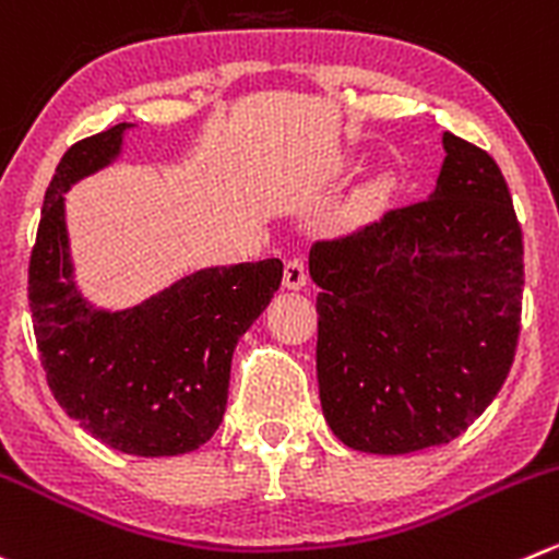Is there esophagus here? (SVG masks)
I'll use <instances>...</instances> for the list:
<instances>
[{"label": "esophagus", "instance_id": "esophagus-1", "mask_svg": "<svg viewBox=\"0 0 559 559\" xmlns=\"http://www.w3.org/2000/svg\"><path fill=\"white\" fill-rule=\"evenodd\" d=\"M308 281V273H306V264H302V259H289L284 267V286L286 289H302Z\"/></svg>", "mask_w": 559, "mask_h": 559}]
</instances>
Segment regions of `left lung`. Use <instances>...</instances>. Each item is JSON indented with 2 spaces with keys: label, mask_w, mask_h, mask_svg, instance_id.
Wrapping results in <instances>:
<instances>
[{
  "label": "left lung",
  "mask_w": 559,
  "mask_h": 559,
  "mask_svg": "<svg viewBox=\"0 0 559 559\" xmlns=\"http://www.w3.org/2000/svg\"><path fill=\"white\" fill-rule=\"evenodd\" d=\"M426 202L319 240L317 379L333 435L401 456L448 445L495 401L522 322V226L489 153L442 133Z\"/></svg>",
  "instance_id": "1"
}]
</instances>
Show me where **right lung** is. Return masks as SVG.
Masks as SVG:
<instances>
[{
  "label": "right lung",
  "instance_id": "right-lung-1",
  "mask_svg": "<svg viewBox=\"0 0 559 559\" xmlns=\"http://www.w3.org/2000/svg\"><path fill=\"white\" fill-rule=\"evenodd\" d=\"M119 122L75 142L43 202L29 259V308L48 388L81 429L130 456H180L224 420L231 355L284 278L281 259L204 267L124 311L79 292L64 193L122 153Z\"/></svg>",
  "mask_w": 559,
  "mask_h": 559
}]
</instances>
